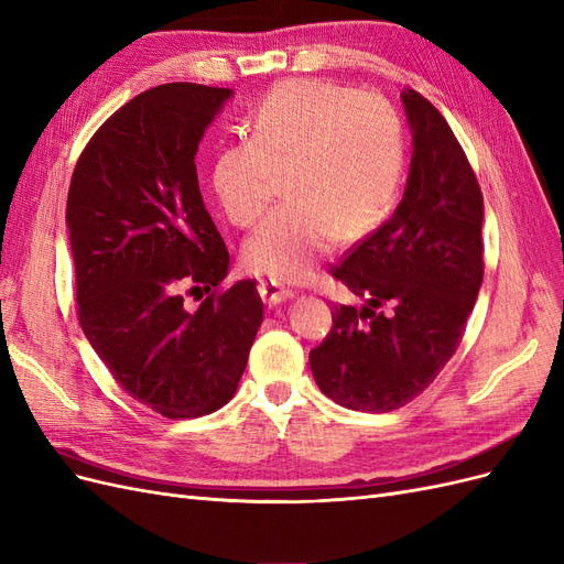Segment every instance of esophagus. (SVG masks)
I'll return each mask as SVG.
<instances>
[{
	"instance_id": "esophagus-1",
	"label": "esophagus",
	"mask_w": 564,
	"mask_h": 564,
	"mask_svg": "<svg viewBox=\"0 0 564 564\" xmlns=\"http://www.w3.org/2000/svg\"><path fill=\"white\" fill-rule=\"evenodd\" d=\"M259 294H261V299H263L268 305H278V303L289 301V299L294 296L292 289H286V286L278 284L275 280H263V282L259 284Z\"/></svg>"
}]
</instances>
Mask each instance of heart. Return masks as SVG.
<instances>
[{"label":"heart","instance_id":"heart-1","mask_svg":"<svg viewBox=\"0 0 564 564\" xmlns=\"http://www.w3.org/2000/svg\"><path fill=\"white\" fill-rule=\"evenodd\" d=\"M286 172V202L251 232L245 261L282 282L308 278L338 237L377 230L404 172L398 110L371 91L322 79L272 89L249 117V139L226 143L212 164V191L237 226H251Z\"/></svg>","mask_w":564,"mask_h":564}]
</instances>
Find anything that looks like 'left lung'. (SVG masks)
<instances>
[{
	"mask_svg": "<svg viewBox=\"0 0 564 564\" xmlns=\"http://www.w3.org/2000/svg\"><path fill=\"white\" fill-rule=\"evenodd\" d=\"M412 164L402 202L332 270L360 311L334 305L311 350L324 395L355 412H392L429 388L460 336L482 284V193L440 110L404 89Z\"/></svg>",
	"mask_w": 564,
	"mask_h": 564,
	"instance_id": "1",
	"label": "left lung"
}]
</instances>
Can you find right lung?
<instances>
[{"mask_svg":"<svg viewBox=\"0 0 564 564\" xmlns=\"http://www.w3.org/2000/svg\"><path fill=\"white\" fill-rule=\"evenodd\" d=\"M230 96L174 82L131 98L67 191L82 332L122 390L166 419L230 402L263 322L256 280L218 289L230 253L197 183L199 141ZM195 291L208 296L187 310Z\"/></svg>","mask_w":564,"mask_h":564,"instance_id":"right-lung-1","label":"right lung"}]
</instances>
